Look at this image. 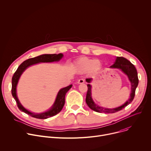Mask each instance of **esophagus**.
Returning a JSON list of instances; mask_svg holds the SVG:
<instances>
[{
  "instance_id": "esophagus-1",
  "label": "esophagus",
  "mask_w": 151,
  "mask_h": 151,
  "mask_svg": "<svg viewBox=\"0 0 151 151\" xmlns=\"http://www.w3.org/2000/svg\"><path fill=\"white\" fill-rule=\"evenodd\" d=\"M84 82H85V81H84V79H80L78 80V83L79 84H82V83H83Z\"/></svg>"
}]
</instances>
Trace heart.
<instances>
[{"mask_svg": "<svg viewBox=\"0 0 151 151\" xmlns=\"http://www.w3.org/2000/svg\"><path fill=\"white\" fill-rule=\"evenodd\" d=\"M100 63L99 60L82 58L77 62V66L83 72H89L91 70H98L100 68Z\"/></svg>", "mask_w": 151, "mask_h": 151, "instance_id": "1", "label": "heart"}]
</instances>
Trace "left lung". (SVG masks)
Masks as SVG:
<instances>
[{"label":"left lung","instance_id":"obj_1","mask_svg":"<svg viewBox=\"0 0 151 151\" xmlns=\"http://www.w3.org/2000/svg\"><path fill=\"white\" fill-rule=\"evenodd\" d=\"M110 68L120 69L124 73H125L128 76V78H129V80L130 81L131 84H132V93L130 94V98L129 99L128 101H127L123 105L118 107H116V108H114V109L104 108L103 107L99 106L98 105L95 104L94 102L93 101L91 98V86L90 84H88L87 85L88 90L87 93V96H86L85 101L90 109L97 112H101V113L103 112V113H107V114L117 112L123 109L124 108H125L127 105H128L130 103H132L135 96L136 89L139 83V79H138L137 70L133 64L130 61H128L127 59L122 57H118L116 58V60L115 63ZM91 80H92V78L86 79V81L88 83H90Z\"/></svg>","mask_w":151,"mask_h":151}]
</instances>
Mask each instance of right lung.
<instances>
[{
    "label": "right lung",
    "instance_id": "obj_1",
    "mask_svg": "<svg viewBox=\"0 0 151 151\" xmlns=\"http://www.w3.org/2000/svg\"><path fill=\"white\" fill-rule=\"evenodd\" d=\"M63 55L62 54H44L41 55L34 58H29L27 60H25L24 62L21 63L15 72L14 73L12 78V89H11V93L14 98L18 109L25 112L26 114H28L29 115L37 119H47L48 118H50L51 116H53L57 114H58L64 106V103H65V96L67 92L69 90V89L71 88L72 85H70L68 87H66L65 88H63L61 89L57 96L56 100L55 101L54 104H53L52 108L49 110L48 111L46 112H44L42 114H33L32 112H30L26 110L24 107L21 104L19 103L17 96V93H16V88L17 85L18 83V81L19 80V78L23 72L30 66L33 65V64L39 63H48V62H53L56 61H59L62 57Z\"/></svg>",
    "mask_w": 151,
    "mask_h": 151
}]
</instances>
